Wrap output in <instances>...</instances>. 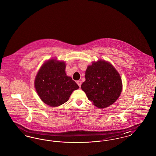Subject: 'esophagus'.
<instances>
[{"instance_id": "esophagus-1", "label": "esophagus", "mask_w": 156, "mask_h": 156, "mask_svg": "<svg viewBox=\"0 0 156 156\" xmlns=\"http://www.w3.org/2000/svg\"><path fill=\"white\" fill-rule=\"evenodd\" d=\"M76 83H77V84L78 85V86L80 87H81V82L80 81H78L76 82Z\"/></svg>"}]
</instances>
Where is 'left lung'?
Listing matches in <instances>:
<instances>
[{
    "instance_id": "obj_1",
    "label": "left lung",
    "mask_w": 156,
    "mask_h": 156,
    "mask_svg": "<svg viewBox=\"0 0 156 156\" xmlns=\"http://www.w3.org/2000/svg\"><path fill=\"white\" fill-rule=\"evenodd\" d=\"M81 88L89 101L99 108H106L119 98L122 89L120 76L110 63L93 62L85 72Z\"/></svg>"
}]
</instances>
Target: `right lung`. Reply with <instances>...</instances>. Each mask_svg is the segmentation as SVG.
Wrapping results in <instances>:
<instances>
[{
  "label": "right lung",
  "mask_w": 156,
  "mask_h": 156,
  "mask_svg": "<svg viewBox=\"0 0 156 156\" xmlns=\"http://www.w3.org/2000/svg\"><path fill=\"white\" fill-rule=\"evenodd\" d=\"M65 71V63L54 59L41 67L34 85L38 96L45 104L53 107L60 106L67 102L73 90L79 88Z\"/></svg>",
  "instance_id": "1"
}]
</instances>
